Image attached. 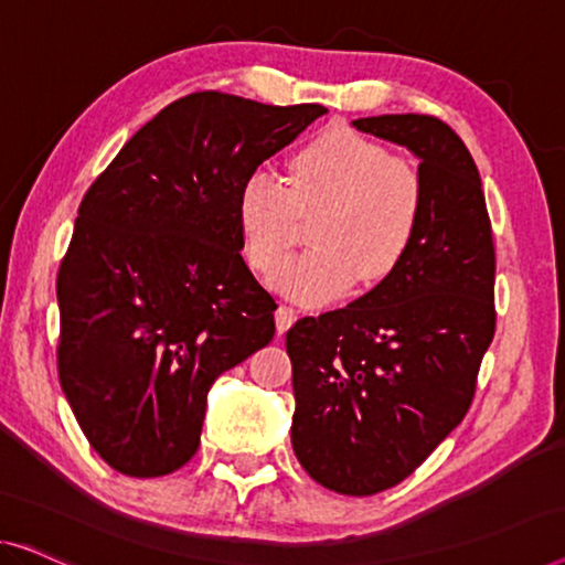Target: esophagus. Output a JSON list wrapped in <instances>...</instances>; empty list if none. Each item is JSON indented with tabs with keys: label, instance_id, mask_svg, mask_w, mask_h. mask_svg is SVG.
<instances>
[{
	"label": "esophagus",
	"instance_id": "esophagus-1",
	"mask_svg": "<svg viewBox=\"0 0 565 565\" xmlns=\"http://www.w3.org/2000/svg\"><path fill=\"white\" fill-rule=\"evenodd\" d=\"M297 322V309L286 307L281 305L279 309H276V330H279V334H284L289 327Z\"/></svg>",
	"mask_w": 565,
	"mask_h": 565
}]
</instances>
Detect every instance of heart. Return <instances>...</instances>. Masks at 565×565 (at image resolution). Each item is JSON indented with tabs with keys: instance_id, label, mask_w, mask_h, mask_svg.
<instances>
[{
	"instance_id": "obj_1",
	"label": "heart",
	"mask_w": 565,
	"mask_h": 565,
	"mask_svg": "<svg viewBox=\"0 0 565 565\" xmlns=\"http://www.w3.org/2000/svg\"><path fill=\"white\" fill-rule=\"evenodd\" d=\"M323 207L317 249L282 262L296 213ZM424 182L406 159L350 129H327L291 157V188L266 170L243 180L235 217L243 254L268 284L301 305H327L350 289L383 281L414 243Z\"/></svg>"
}]
</instances>
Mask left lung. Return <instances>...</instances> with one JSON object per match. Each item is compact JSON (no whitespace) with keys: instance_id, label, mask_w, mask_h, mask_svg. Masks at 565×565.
<instances>
[{"instance_id":"1","label":"left lung","mask_w":565,"mask_h":565,"mask_svg":"<svg viewBox=\"0 0 565 565\" xmlns=\"http://www.w3.org/2000/svg\"><path fill=\"white\" fill-rule=\"evenodd\" d=\"M352 126L418 159V231L365 297L299 319L286 352L299 465L365 498L403 482L465 418L494 337V246L477 164L449 126L420 114Z\"/></svg>"}]
</instances>
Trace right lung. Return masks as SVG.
<instances>
[{
    "mask_svg": "<svg viewBox=\"0 0 565 565\" xmlns=\"http://www.w3.org/2000/svg\"><path fill=\"white\" fill-rule=\"evenodd\" d=\"M327 114L202 90L162 108L90 184L57 271V375L108 467L162 477L198 451L217 375L274 340L243 260V180Z\"/></svg>",
    "mask_w": 565,
    "mask_h": 565,
    "instance_id": "obj_1",
    "label": "right lung"
}]
</instances>
